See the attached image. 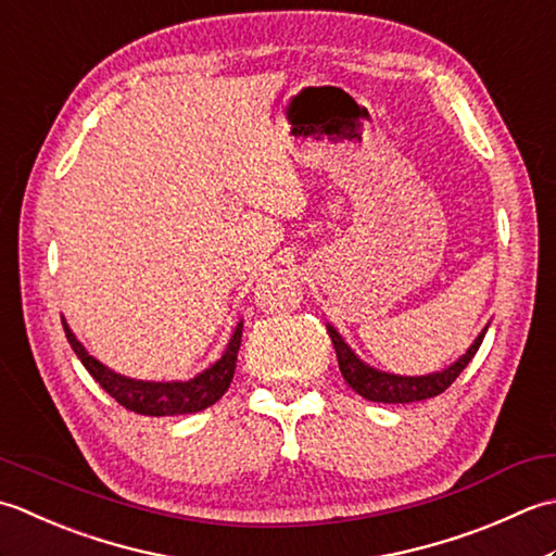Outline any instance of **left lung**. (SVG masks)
Returning <instances> with one entry per match:
<instances>
[{
    "mask_svg": "<svg viewBox=\"0 0 556 556\" xmlns=\"http://www.w3.org/2000/svg\"><path fill=\"white\" fill-rule=\"evenodd\" d=\"M484 333L486 328L478 336V341L468 348V353L458 362H453V365L444 371L427 374V377H395V374H387L365 365V362H362L353 350L345 345V341L338 336L336 328L328 326V336H331V343L336 348L338 367H341V374L348 381V387L357 391L362 399L374 401V403H415V401H427V399H434L439 393H444L451 383L458 379V374L468 367V362L475 357V353H478Z\"/></svg>",
    "mask_w": 556,
    "mask_h": 556,
    "instance_id": "8db88e82",
    "label": "left lung"
}]
</instances>
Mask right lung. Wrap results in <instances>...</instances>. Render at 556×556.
<instances>
[{
    "label": "right lung",
    "mask_w": 556,
    "mask_h": 556,
    "mask_svg": "<svg viewBox=\"0 0 556 556\" xmlns=\"http://www.w3.org/2000/svg\"><path fill=\"white\" fill-rule=\"evenodd\" d=\"M64 326L66 341H70L76 357L81 359V365L88 369L100 387H103L112 399H115L122 407H127L131 413L151 415V417H165V415H187L199 413L203 407L213 405L220 395L228 391L230 381L235 377L237 353H240L242 343V324L235 328V336L230 338L225 355L215 362L211 369L199 374L191 381H173V383H155V381H134L127 377H119L105 365H100L96 357L86 353V348L76 341V336L70 331V326Z\"/></svg>",
    "instance_id": "add662e5"
}]
</instances>
